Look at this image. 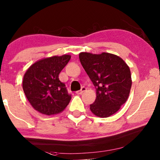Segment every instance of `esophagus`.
Listing matches in <instances>:
<instances>
[{
  "label": "esophagus",
  "mask_w": 160,
  "mask_h": 160,
  "mask_svg": "<svg viewBox=\"0 0 160 160\" xmlns=\"http://www.w3.org/2000/svg\"><path fill=\"white\" fill-rule=\"evenodd\" d=\"M85 91H86V88L83 86V87H82V88H81V90H80V91H76V93L78 94V95H80V94H82V93H84Z\"/></svg>",
  "instance_id": "1"
}]
</instances>
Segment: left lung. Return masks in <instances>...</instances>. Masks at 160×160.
<instances>
[{
  "label": "left lung",
  "mask_w": 160,
  "mask_h": 160,
  "mask_svg": "<svg viewBox=\"0 0 160 160\" xmlns=\"http://www.w3.org/2000/svg\"><path fill=\"white\" fill-rule=\"evenodd\" d=\"M79 58L96 90V98L90 109L99 118L112 115L129 96L132 85L129 67L120 57L109 53L82 52Z\"/></svg>",
  "instance_id": "8db88e82"
}]
</instances>
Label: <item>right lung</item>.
<instances>
[{
  "mask_svg": "<svg viewBox=\"0 0 160 160\" xmlns=\"http://www.w3.org/2000/svg\"><path fill=\"white\" fill-rule=\"evenodd\" d=\"M71 56L52 57L38 61L24 74L22 87L27 98L35 110L46 115L60 113L71 100L66 85L58 75Z\"/></svg>",
  "mask_w": 160,
  "mask_h": 160,
  "instance_id": "add662e5",
  "label": "right lung"
}]
</instances>
